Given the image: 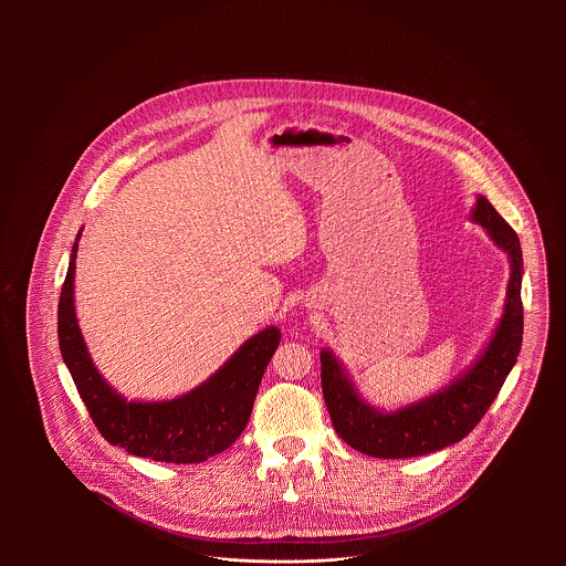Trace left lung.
Returning <instances> with one entry per match:
<instances>
[{
	"mask_svg": "<svg viewBox=\"0 0 566 566\" xmlns=\"http://www.w3.org/2000/svg\"><path fill=\"white\" fill-rule=\"evenodd\" d=\"M471 220L482 224L492 242L510 256L503 314L484 353L473 366L442 390L397 411H384L357 395L346 370L328 348L321 350V377L328 416L337 436L359 453L381 460H401L433 453L460 442L484 418L516 364L523 342V252L518 235L484 196L478 198Z\"/></svg>",
	"mask_w": 566,
	"mask_h": 566,
	"instance_id": "obj_1",
	"label": "left lung"
}]
</instances>
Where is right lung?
<instances>
[{"instance_id":"obj_1","label":"right lung","mask_w":566,"mask_h":566,"mask_svg":"<svg viewBox=\"0 0 566 566\" xmlns=\"http://www.w3.org/2000/svg\"><path fill=\"white\" fill-rule=\"evenodd\" d=\"M78 240L72 248L59 301V344L82 403L104 440L155 462L198 464L229 449L248 424L252 403L281 331L268 326L245 339L235 355L196 390L171 401H126L91 361L74 307Z\"/></svg>"}]
</instances>
